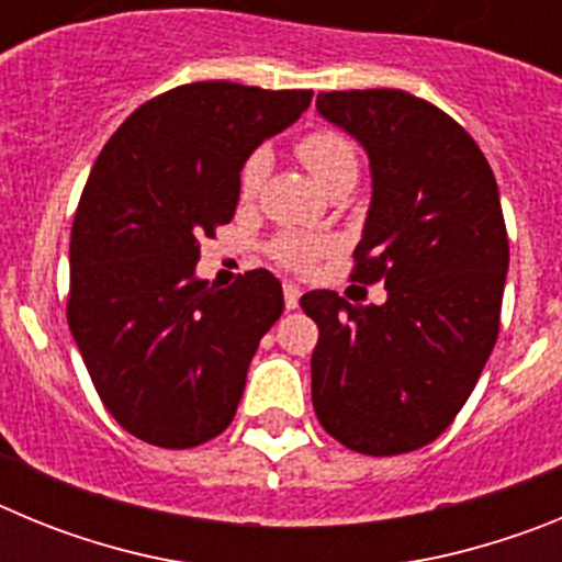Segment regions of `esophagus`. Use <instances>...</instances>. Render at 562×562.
<instances>
[{"instance_id": "34e87169", "label": "esophagus", "mask_w": 562, "mask_h": 562, "mask_svg": "<svg viewBox=\"0 0 562 562\" xmlns=\"http://www.w3.org/2000/svg\"><path fill=\"white\" fill-rule=\"evenodd\" d=\"M297 297H301V286L292 284V281H284V304H286V310H295Z\"/></svg>"}]
</instances>
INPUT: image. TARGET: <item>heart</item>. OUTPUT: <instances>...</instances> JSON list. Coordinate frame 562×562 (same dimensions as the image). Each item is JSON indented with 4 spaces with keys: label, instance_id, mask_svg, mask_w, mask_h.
Instances as JSON below:
<instances>
[{
    "label": "heart",
    "instance_id": "b5f03b06",
    "mask_svg": "<svg viewBox=\"0 0 562 562\" xmlns=\"http://www.w3.org/2000/svg\"><path fill=\"white\" fill-rule=\"evenodd\" d=\"M297 160L310 168L317 186L326 191H335L340 186H351L357 177V148L346 134L335 128H312L295 143ZM270 171V157L265 151H252L238 171V196L245 202L256 200L265 177ZM331 250V236L326 233H304V231H284L270 241L267 252L276 258L278 265L292 272L310 270L312 261Z\"/></svg>",
    "mask_w": 562,
    "mask_h": 562
}]
</instances>
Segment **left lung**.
<instances>
[{
	"label": "left lung",
	"mask_w": 562,
	"mask_h": 562,
	"mask_svg": "<svg viewBox=\"0 0 562 562\" xmlns=\"http://www.w3.org/2000/svg\"><path fill=\"white\" fill-rule=\"evenodd\" d=\"M317 112L369 151L374 196L351 281H382L389 301L301 297L321 331L312 405L355 453H411L450 428L498 340L509 267L498 186L464 126L411 92H317Z\"/></svg>",
	"instance_id": "8db88e82"
}]
</instances>
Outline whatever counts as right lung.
I'll return each mask as SVG.
<instances>
[{"label": "right lung", "mask_w": 562, "mask_h": 562, "mask_svg": "<svg viewBox=\"0 0 562 562\" xmlns=\"http://www.w3.org/2000/svg\"><path fill=\"white\" fill-rule=\"evenodd\" d=\"M310 101L312 89L182 83L134 109L92 166L69 236L67 324L109 414L154 448H196L231 425L284 312L272 272L216 290L193 267L236 213L241 162Z\"/></svg>", "instance_id": "add662e5"}]
</instances>
